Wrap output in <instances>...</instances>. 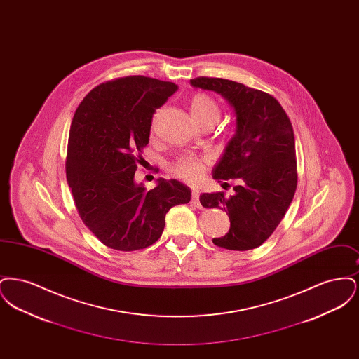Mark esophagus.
I'll return each mask as SVG.
<instances>
[{
  "mask_svg": "<svg viewBox=\"0 0 359 359\" xmlns=\"http://www.w3.org/2000/svg\"><path fill=\"white\" fill-rule=\"evenodd\" d=\"M191 203L195 205V207H202L201 205V202H199V191H196V189H194L192 191V196H191Z\"/></svg>",
  "mask_w": 359,
  "mask_h": 359,
  "instance_id": "esophagus-1",
  "label": "esophagus"
}]
</instances>
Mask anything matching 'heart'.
I'll list each match as a JSON object with an SVG mask.
<instances>
[{
	"label": "heart",
	"instance_id": "obj_1",
	"mask_svg": "<svg viewBox=\"0 0 359 359\" xmlns=\"http://www.w3.org/2000/svg\"><path fill=\"white\" fill-rule=\"evenodd\" d=\"M189 113L192 120L196 123H202L205 121L219 120L221 110L217 102L207 94H196L192 97L189 102ZM205 171V161L195 156H184L179 158L171 167L173 176L188 182L195 183L201 179L202 173Z\"/></svg>",
	"mask_w": 359,
	"mask_h": 359
}]
</instances>
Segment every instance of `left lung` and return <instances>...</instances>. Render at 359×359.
<instances>
[{
	"label": "left lung",
	"mask_w": 359,
	"mask_h": 359,
	"mask_svg": "<svg viewBox=\"0 0 359 359\" xmlns=\"http://www.w3.org/2000/svg\"><path fill=\"white\" fill-rule=\"evenodd\" d=\"M191 86L214 91L229 102L236 130L224 147L212 177L233 195L202 194L207 208L224 210L229 233L212 242L229 250H250L272 236L292 203L296 186V151L290 118L272 95L222 78H195Z\"/></svg>",
	"instance_id": "8db88e82"
}]
</instances>
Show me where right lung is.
Instances as JSON below:
<instances>
[{"label": "right lung", "instance_id": "1", "mask_svg": "<svg viewBox=\"0 0 359 359\" xmlns=\"http://www.w3.org/2000/svg\"><path fill=\"white\" fill-rule=\"evenodd\" d=\"M177 88L141 75L120 78L93 88L74 114L67 182L82 221L110 249L151 246L170 208L191 201V188L176 179L160 177L149 191L135 180L154 113Z\"/></svg>", "mask_w": 359, "mask_h": 359}]
</instances>
